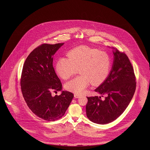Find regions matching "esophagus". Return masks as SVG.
<instances>
[{
	"instance_id": "obj_1",
	"label": "esophagus",
	"mask_w": 150,
	"mask_h": 150,
	"mask_svg": "<svg viewBox=\"0 0 150 150\" xmlns=\"http://www.w3.org/2000/svg\"><path fill=\"white\" fill-rule=\"evenodd\" d=\"M74 97H75V98H79V97H80V95H79V94H78V93H75V94H74Z\"/></svg>"
}]
</instances>
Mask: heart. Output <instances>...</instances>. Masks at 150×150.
<instances>
[{
	"label": "heart",
	"mask_w": 150,
	"mask_h": 150,
	"mask_svg": "<svg viewBox=\"0 0 150 150\" xmlns=\"http://www.w3.org/2000/svg\"><path fill=\"white\" fill-rule=\"evenodd\" d=\"M68 58H60L55 64V70L60 77L68 79L76 73L81 74L67 82L65 87L75 93H81L91 81L98 83L107 77L111 67L109 54L86 45H80L68 53Z\"/></svg>",
	"instance_id": "obj_1"
}]
</instances>
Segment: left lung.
<instances>
[{
  "label": "left lung",
  "instance_id": "1",
  "mask_svg": "<svg viewBox=\"0 0 150 150\" xmlns=\"http://www.w3.org/2000/svg\"><path fill=\"white\" fill-rule=\"evenodd\" d=\"M113 48L112 70L103 82L95 90L102 96L87 97V117L92 122L99 124L112 122L123 113L136 89V77L127 55ZM103 95L106 96L101 99Z\"/></svg>",
  "mask_w": 150,
  "mask_h": 150
}]
</instances>
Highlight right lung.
I'll list each match as a JSON object with an SVG mask.
<instances>
[{
    "label": "right lung",
    "instance_id": "right-lung-1",
    "mask_svg": "<svg viewBox=\"0 0 150 150\" xmlns=\"http://www.w3.org/2000/svg\"><path fill=\"white\" fill-rule=\"evenodd\" d=\"M64 43L42 44L26 59L20 84L23 97L28 107L39 118L55 121L62 118L74 97L73 93L62 91V85L53 66V56Z\"/></svg>",
    "mask_w": 150,
    "mask_h": 150
}]
</instances>
